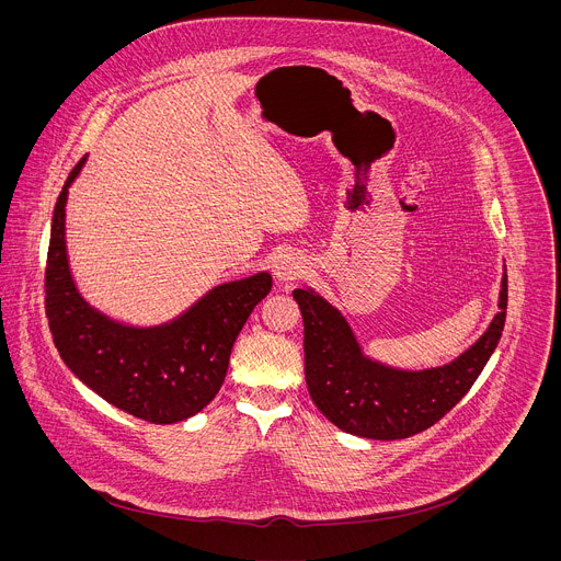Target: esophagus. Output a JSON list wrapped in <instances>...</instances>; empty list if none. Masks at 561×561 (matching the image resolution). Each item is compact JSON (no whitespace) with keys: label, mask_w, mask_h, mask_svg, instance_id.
I'll list each match as a JSON object with an SVG mask.
<instances>
[{"label":"esophagus","mask_w":561,"mask_h":561,"mask_svg":"<svg viewBox=\"0 0 561 561\" xmlns=\"http://www.w3.org/2000/svg\"><path fill=\"white\" fill-rule=\"evenodd\" d=\"M301 273H304V264H301L297 257L284 255V257L275 264V275H277V279H282V282H293V279H297Z\"/></svg>","instance_id":"esophagus-1"}]
</instances>
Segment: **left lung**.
<instances>
[{
  "instance_id": "1",
  "label": "left lung",
  "mask_w": 561,
  "mask_h": 561,
  "mask_svg": "<svg viewBox=\"0 0 561 561\" xmlns=\"http://www.w3.org/2000/svg\"><path fill=\"white\" fill-rule=\"evenodd\" d=\"M304 317V373L310 399L337 428L368 439H404L437 424L484 370L504 331L508 277L489 331L455 362L407 373L362 355L346 319L306 288L293 290Z\"/></svg>"
}]
</instances>
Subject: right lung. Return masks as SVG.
<instances>
[{
	"label": "right lung",
	"instance_id": "1",
	"mask_svg": "<svg viewBox=\"0 0 561 561\" xmlns=\"http://www.w3.org/2000/svg\"><path fill=\"white\" fill-rule=\"evenodd\" d=\"M70 171L53 213L46 257V317L64 364L115 409L150 424L193 417L219 392L232 344L253 308L271 293L268 273L221 284L167 327H122L77 293L64 239Z\"/></svg>",
	"mask_w": 561,
	"mask_h": 561
}]
</instances>
